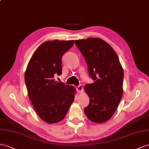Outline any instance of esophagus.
<instances>
[{
  "label": "esophagus",
  "mask_w": 149,
  "mask_h": 149,
  "mask_svg": "<svg viewBox=\"0 0 149 149\" xmlns=\"http://www.w3.org/2000/svg\"><path fill=\"white\" fill-rule=\"evenodd\" d=\"M76 90H77V91L79 92H81L83 91V87L81 86V85H80V86L76 87Z\"/></svg>",
  "instance_id": "34e87169"
}]
</instances>
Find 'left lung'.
I'll use <instances>...</instances> for the list:
<instances>
[{
  "label": "left lung",
  "instance_id": "left-lung-1",
  "mask_svg": "<svg viewBox=\"0 0 149 149\" xmlns=\"http://www.w3.org/2000/svg\"><path fill=\"white\" fill-rule=\"evenodd\" d=\"M75 44L94 80L84 87L90 99L84 112L93 122H105L112 117L122 99L124 70L116 52L102 39L89 37L76 40Z\"/></svg>",
  "mask_w": 149,
  "mask_h": 149
}]
</instances>
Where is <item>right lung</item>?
I'll return each instance as SVG.
<instances>
[{
	"label": "right lung",
	"instance_id": "obj_1",
	"mask_svg": "<svg viewBox=\"0 0 149 149\" xmlns=\"http://www.w3.org/2000/svg\"><path fill=\"white\" fill-rule=\"evenodd\" d=\"M74 40H51L42 43L33 53L25 73L29 99L38 116L49 124L63 120L74 100L75 88L55 81L62 74L63 55Z\"/></svg>",
	"mask_w": 149,
	"mask_h": 149
}]
</instances>
